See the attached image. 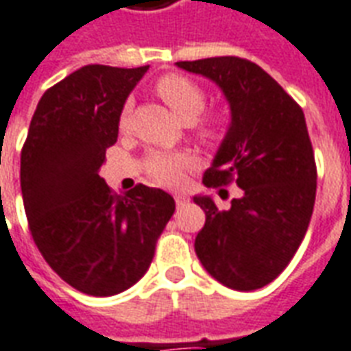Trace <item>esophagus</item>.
Returning <instances> with one entry per match:
<instances>
[{"label":"esophagus","mask_w":351,"mask_h":351,"mask_svg":"<svg viewBox=\"0 0 351 351\" xmlns=\"http://www.w3.org/2000/svg\"><path fill=\"white\" fill-rule=\"evenodd\" d=\"M173 198H176V204H178V206H185L186 202H189V196H185V194H176Z\"/></svg>","instance_id":"1"}]
</instances>
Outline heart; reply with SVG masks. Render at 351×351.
I'll return each instance as SVG.
<instances>
[{
    "label": "heart",
    "instance_id": "b5f03b06",
    "mask_svg": "<svg viewBox=\"0 0 351 351\" xmlns=\"http://www.w3.org/2000/svg\"><path fill=\"white\" fill-rule=\"evenodd\" d=\"M155 91L162 101L172 108V112L181 121H193L200 116L206 104V93L200 86H196L193 80L178 74H166L155 84ZM130 123V104H125V108L119 114L117 125L119 129L127 130ZM222 119L217 116H209L196 123V132L202 140L213 142L221 136ZM191 166V157L183 153H170V151H155L145 160V170L151 179H155L160 185H178L185 170Z\"/></svg>",
    "mask_w": 351,
    "mask_h": 351
}]
</instances>
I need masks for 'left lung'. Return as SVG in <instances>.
Returning <instances> with one entry per match:
<instances>
[{
    "label": "left lung",
    "instance_id": "1",
    "mask_svg": "<svg viewBox=\"0 0 351 351\" xmlns=\"http://www.w3.org/2000/svg\"><path fill=\"white\" fill-rule=\"evenodd\" d=\"M176 65L217 84L230 106L228 130L204 185L235 181L241 189L226 211L207 194L194 196L206 211L196 256L232 290L263 288L290 263L314 209L316 165L305 114L252 61L222 56Z\"/></svg>",
    "mask_w": 351,
    "mask_h": 351
}]
</instances>
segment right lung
Segmentation results:
<instances>
[{
    "label": "right lung",
    "instance_id": "add662e5",
    "mask_svg": "<svg viewBox=\"0 0 351 351\" xmlns=\"http://www.w3.org/2000/svg\"><path fill=\"white\" fill-rule=\"evenodd\" d=\"M145 67L86 65L40 97L29 123L20 185L35 245L67 284L108 298L149 269L176 209L162 189L117 196L99 176L119 114Z\"/></svg>",
    "mask_w": 351,
    "mask_h": 351
}]
</instances>
